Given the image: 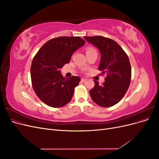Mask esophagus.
Masks as SVG:
<instances>
[{
    "label": "esophagus",
    "mask_w": 159,
    "mask_h": 159,
    "mask_svg": "<svg viewBox=\"0 0 159 159\" xmlns=\"http://www.w3.org/2000/svg\"><path fill=\"white\" fill-rule=\"evenodd\" d=\"M86 80H87V79H85V78H81V82H85Z\"/></svg>",
    "instance_id": "esophagus-1"
}]
</instances>
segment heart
Returning a JSON list of instances; mask_svg holds the SVG:
<instances>
[{"label": "heart", "instance_id": "obj_1", "mask_svg": "<svg viewBox=\"0 0 159 159\" xmlns=\"http://www.w3.org/2000/svg\"><path fill=\"white\" fill-rule=\"evenodd\" d=\"M95 50L94 48H88L87 50H86V52H92V51H95Z\"/></svg>", "mask_w": 159, "mask_h": 159}]
</instances>
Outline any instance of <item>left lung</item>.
Masks as SVG:
<instances>
[{
  "label": "left lung",
  "instance_id": "1",
  "mask_svg": "<svg viewBox=\"0 0 159 159\" xmlns=\"http://www.w3.org/2000/svg\"><path fill=\"white\" fill-rule=\"evenodd\" d=\"M101 53L98 70L106 74L102 85L93 80L95 85L89 91L91 98L101 107H110L119 103L125 95L131 80V66L128 56L117 43L102 36L84 37Z\"/></svg>",
  "mask_w": 159,
  "mask_h": 159
}]
</instances>
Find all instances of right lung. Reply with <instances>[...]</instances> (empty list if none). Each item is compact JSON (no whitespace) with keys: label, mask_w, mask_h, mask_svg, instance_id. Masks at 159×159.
<instances>
[{"label":"right lung","mask_w":159,"mask_h":159,"mask_svg":"<svg viewBox=\"0 0 159 159\" xmlns=\"http://www.w3.org/2000/svg\"><path fill=\"white\" fill-rule=\"evenodd\" d=\"M85 40L78 36H61L46 42L32 60L30 75L34 91L50 107L58 108L68 104L81 79L72 75L64 78L60 69L70 62L72 54Z\"/></svg>","instance_id":"1"}]
</instances>
